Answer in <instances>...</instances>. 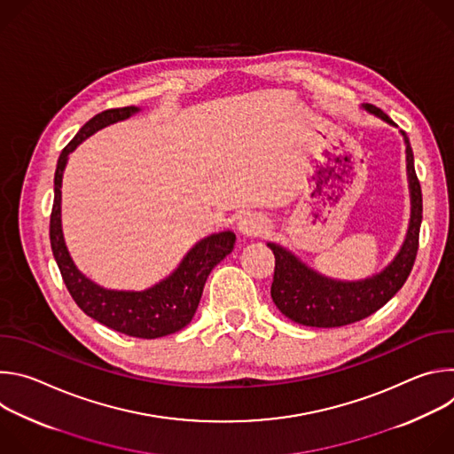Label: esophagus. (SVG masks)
I'll list each match as a JSON object with an SVG mask.
<instances>
[{"label":"esophagus","mask_w":454,"mask_h":454,"mask_svg":"<svg viewBox=\"0 0 454 454\" xmlns=\"http://www.w3.org/2000/svg\"><path fill=\"white\" fill-rule=\"evenodd\" d=\"M237 230L242 237L246 239H254L258 235H262L268 230V223L261 214H246L244 217H240Z\"/></svg>","instance_id":"34e87169"}]
</instances>
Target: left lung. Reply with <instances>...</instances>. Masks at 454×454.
Masks as SVG:
<instances>
[{"label":"left lung","instance_id":"left-lung-1","mask_svg":"<svg viewBox=\"0 0 454 454\" xmlns=\"http://www.w3.org/2000/svg\"><path fill=\"white\" fill-rule=\"evenodd\" d=\"M361 109L387 125L397 127L394 120L379 107L361 104ZM406 147V176L410 188V223L404 240L395 256L380 271L359 278L341 280L316 271L305 264L298 254L278 242H268L275 254V277L271 284V298L278 310L294 323L307 327H343L359 321L377 309L404 286L411 273L422 223V192L415 174V160L410 138L399 131Z\"/></svg>","mask_w":454,"mask_h":454}]
</instances>
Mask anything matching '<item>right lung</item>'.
<instances>
[{
  "label": "right lung",
  "mask_w": 454,
  "mask_h": 454,
  "mask_svg": "<svg viewBox=\"0 0 454 454\" xmlns=\"http://www.w3.org/2000/svg\"><path fill=\"white\" fill-rule=\"evenodd\" d=\"M140 111L142 109L135 106L102 111L86 121L75 138L64 147L57 160L53 177L55 196L50 217V242L64 284L75 303L90 317L116 333L156 340L181 331L192 321L208 275L233 251L237 237L230 230L203 237L184 253L174 271L142 291L107 289L88 278L77 268L62 231V177L70 154L104 127L123 121Z\"/></svg>",
  "instance_id": "1"
}]
</instances>
